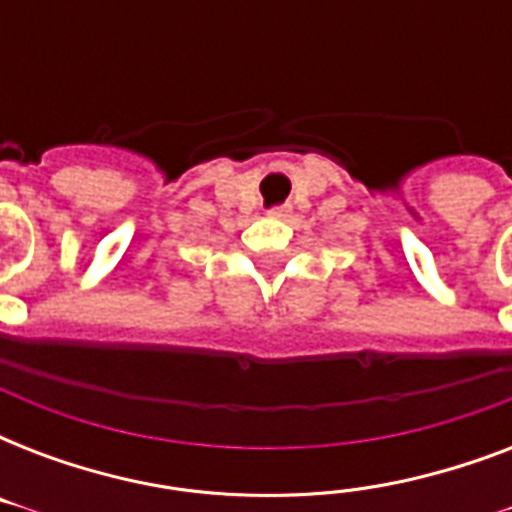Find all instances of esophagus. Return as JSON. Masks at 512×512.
Here are the masks:
<instances>
[{"label":"esophagus","instance_id":"obj_1","mask_svg":"<svg viewBox=\"0 0 512 512\" xmlns=\"http://www.w3.org/2000/svg\"><path fill=\"white\" fill-rule=\"evenodd\" d=\"M289 212H292V207H289V204H281V207L271 209V217H276V220H284V217H289Z\"/></svg>","mask_w":512,"mask_h":512}]
</instances>
